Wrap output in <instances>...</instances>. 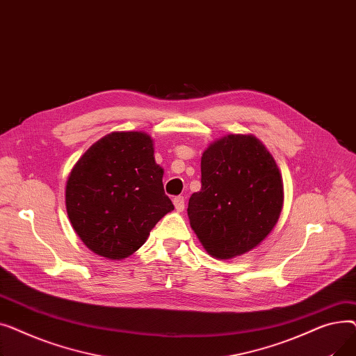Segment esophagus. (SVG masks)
Returning <instances> with one entry per match:
<instances>
[{"instance_id": "1", "label": "esophagus", "mask_w": 356, "mask_h": 356, "mask_svg": "<svg viewBox=\"0 0 356 356\" xmlns=\"http://www.w3.org/2000/svg\"><path fill=\"white\" fill-rule=\"evenodd\" d=\"M173 204L177 212H183L184 211V197L183 196H176L173 199Z\"/></svg>"}]
</instances>
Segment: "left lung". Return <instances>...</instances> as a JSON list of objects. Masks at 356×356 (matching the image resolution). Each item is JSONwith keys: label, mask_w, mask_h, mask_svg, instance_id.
<instances>
[{"label": "left lung", "mask_w": 356, "mask_h": 356, "mask_svg": "<svg viewBox=\"0 0 356 356\" xmlns=\"http://www.w3.org/2000/svg\"><path fill=\"white\" fill-rule=\"evenodd\" d=\"M202 188L189 199L191 227L203 248L231 259L258 247L283 211V177L267 147L252 134L212 141L200 160Z\"/></svg>", "instance_id": "obj_1"}]
</instances>
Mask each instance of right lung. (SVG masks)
<instances>
[{
    "mask_svg": "<svg viewBox=\"0 0 356 356\" xmlns=\"http://www.w3.org/2000/svg\"><path fill=\"white\" fill-rule=\"evenodd\" d=\"M163 175L147 133L106 134L69 173L65 202L72 228L101 257L120 261L133 255L156 223L175 209L164 193Z\"/></svg>",
    "mask_w": 356,
    "mask_h": 356,
    "instance_id": "add662e5",
    "label": "right lung"
}]
</instances>
